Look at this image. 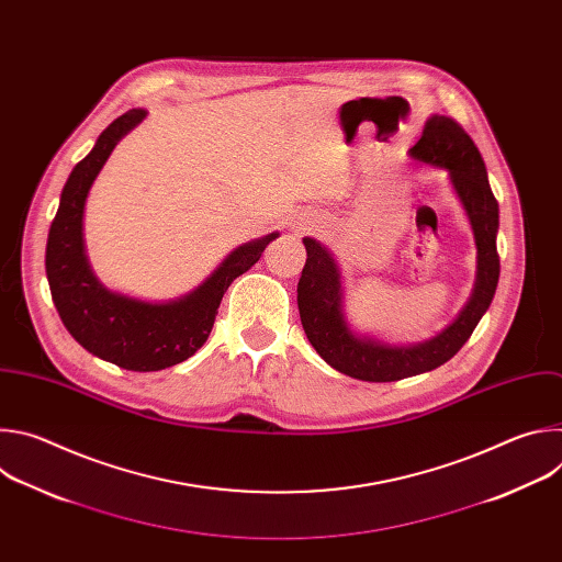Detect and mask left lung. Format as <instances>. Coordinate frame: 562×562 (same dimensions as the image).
<instances>
[{
  "mask_svg": "<svg viewBox=\"0 0 562 562\" xmlns=\"http://www.w3.org/2000/svg\"><path fill=\"white\" fill-rule=\"evenodd\" d=\"M414 162L445 169L456 198L471 224L475 243V282L471 295L451 325L429 340L393 345L371 334H358L345 311V284L338 260L315 237H302L306 265L297 282L302 329L327 364L364 382H393L427 373L451 360L469 340L494 300L501 260L496 251L498 202L487 169L473 139L451 117L431 115L423 135L409 148Z\"/></svg>",
  "mask_w": 562,
  "mask_h": 562,
  "instance_id": "1",
  "label": "left lung"
}]
</instances>
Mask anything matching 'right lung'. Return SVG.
<instances>
[{"label": "right lung", "instance_id": "obj_1", "mask_svg": "<svg viewBox=\"0 0 562 562\" xmlns=\"http://www.w3.org/2000/svg\"><path fill=\"white\" fill-rule=\"evenodd\" d=\"M144 117V109L120 115L75 165L46 243V278L64 327L89 353L128 371H159L191 358L206 342L231 282L280 235L276 231L233 249L202 284L176 300L148 302L102 284L87 256L85 206L113 148Z\"/></svg>", "mask_w": 562, "mask_h": 562}]
</instances>
